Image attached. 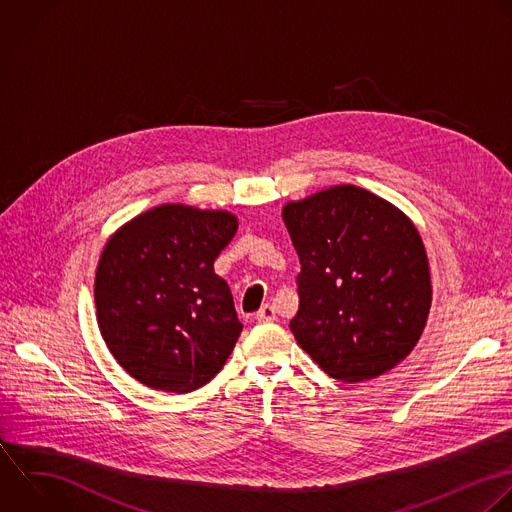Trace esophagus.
<instances>
[{"label": "esophagus", "instance_id": "obj_1", "mask_svg": "<svg viewBox=\"0 0 512 512\" xmlns=\"http://www.w3.org/2000/svg\"><path fill=\"white\" fill-rule=\"evenodd\" d=\"M254 318H256L258 322H274V320H276V310H274V306L264 304V306L256 312Z\"/></svg>", "mask_w": 512, "mask_h": 512}]
</instances>
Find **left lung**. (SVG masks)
<instances>
[{"instance_id": "left-lung-1", "label": "left lung", "mask_w": 512, "mask_h": 512, "mask_svg": "<svg viewBox=\"0 0 512 512\" xmlns=\"http://www.w3.org/2000/svg\"><path fill=\"white\" fill-rule=\"evenodd\" d=\"M300 258L294 338L332 378L364 382L418 344L432 304L430 266L414 222L370 190L340 184L286 202Z\"/></svg>"}]
</instances>
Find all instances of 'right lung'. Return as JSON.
Masks as SVG:
<instances>
[{
    "label": "right lung",
    "instance_id": "obj_1",
    "mask_svg": "<svg viewBox=\"0 0 512 512\" xmlns=\"http://www.w3.org/2000/svg\"><path fill=\"white\" fill-rule=\"evenodd\" d=\"M238 230L236 214L162 204L122 224L94 280L100 334L138 382L192 392L226 364L242 324L214 260Z\"/></svg>",
    "mask_w": 512,
    "mask_h": 512
}]
</instances>
